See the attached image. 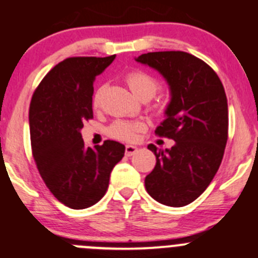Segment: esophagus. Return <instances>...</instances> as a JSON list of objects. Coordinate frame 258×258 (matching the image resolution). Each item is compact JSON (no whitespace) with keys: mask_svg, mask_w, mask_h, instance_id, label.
I'll list each match as a JSON object with an SVG mask.
<instances>
[{"mask_svg":"<svg viewBox=\"0 0 258 258\" xmlns=\"http://www.w3.org/2000/svg\"><path fill=\"white\" fill-rule=\"evenodd\" d=\"M137 150H139V148L135 145H126V150H124V153H126L127 156H132L135 153H137Z\"/></svg>","mask_w":258,"mask_h":258,"instance_id":"obj_1","label":"esophagus"}]
</instances>
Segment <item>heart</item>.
Returning <instances> with one entry per match:
<instances>
[{"instance_id":"1","label":"heart","mask_w":258,"mask_h":258,"mask_svg":"<svg viewBox=\"0 0 258 258\" xmlns=\"http://www.w3.org/2000/svg\"><path fill=\"white\" fill-rule=\"evenodd\" d=\"M126 81L128 84L130 89L132 93L139 98V99H149L150 100L159 89V83L155 78H153L150 74L145 71H131L127 74ZM102 94L103 88H98L93 94V107L98 108L102 102ZM156 110L162 112L163 105L158 104L156 105ZM139 130H141V124L139 123H132L128 121H115L108 127L107 134L109 135L113 139L117 140H123L128 141L132 140Z\"/></svg>"}]
</instances>
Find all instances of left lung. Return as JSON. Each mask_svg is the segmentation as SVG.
<instances>
[{"instance_id":"8db88e82","label":"left lung","mask_w":258,"mask_h":258,"mask_svg":"<svg viewBox=\"0 0 258 258\" xmlns=\"http://www.w3.org/2000/svg\"><path fill=\"white\" fill-rule=\"evenodd\" d=\"M136 59L167 81L170 102L155 134L174 140L170 149L149 150L155 168L145 178L148 194L163 205L180 208L208 188L223 160L228 140V100L213 69L180 50L150 52Z\"/></svg>"}]
</instances>
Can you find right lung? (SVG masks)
Segmentation results:
<instances>
[{"label": "right lung", "mask_w": 258, "mask_h": 258, "mask_svg": "<svg viewBox=\"0 0 258 258\" xmlns=\"http://www.w3.org/2000/svg\"><path fill=\"white\" fill-rule=\"evenodd\" d=\"M115 58L71 57L53 67L33 94L29 126L33 156L53 196L75 210L105 195L110 172L124 155L113 140L86 148L84 122L93 118V84Z\"/></svg>", "instance_id": "right-lung-1"}]
</instances>
